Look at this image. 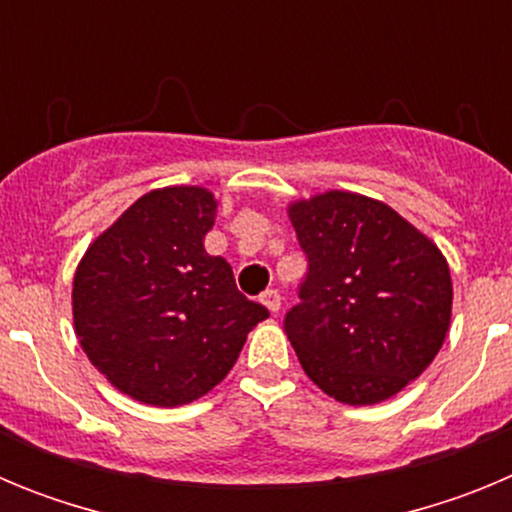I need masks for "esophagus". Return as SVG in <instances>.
<instances>
[{
    "instance_id": "esophagus-1",
    "label": "esophagus",
    "mask_w": 512,
    "mask_h": 512,
    "mask_svg": "<svg viewBox=\"0 0 512 512\" xmlns=\"http://www.w3.org/2000/svg\"><path fill=\"white\" fill-rule=\"evenodd\" d=\"M261 305L269 312H279V307H282V295H279L277 289H266L264 295H261Z\"/></svg>"
}]
</instances>
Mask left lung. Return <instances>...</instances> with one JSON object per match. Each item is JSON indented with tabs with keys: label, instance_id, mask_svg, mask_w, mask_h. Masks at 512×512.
Returning <instances> with one entry per match:
<instances>
[{
	"label": "left lung",
	"instance_id": "1",
	"mask_svg": "<svg viewBox=\"0 0 512 512\" xmlns=\"http://www.w3.org/2000/svg\"><path fill=\"white\" fill-rule=\"evenodd\" d=\"M307 259L284 333L307 377L346 405L397 395L438 354L451 320V274L392 207L325 192L289 207Z\"/></svg>",
	"mask_w": 512,
	"mask_h": 512
}]
</instances>
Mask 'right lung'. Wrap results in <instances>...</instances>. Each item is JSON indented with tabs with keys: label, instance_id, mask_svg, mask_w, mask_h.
<instances>
[{
	"label": "right lung",
	"instance_id": "right-lung-1",
	"mask_svg": "<svg viewBox=\"0 0 512 512\" xmlns=\"http://www.w3.org/2000/svg\"><path fill=\"white\" fill-rule=\"evenodd\" d=\"M202 187L140 197L84 253L74 277L81 348L117 390L176 408L233 369L269 310L243 297L233 269L202 246L215 223Z\"/></svg>",
	"mask_w": 512,
	"mask_h": 512
}]
</instances>
